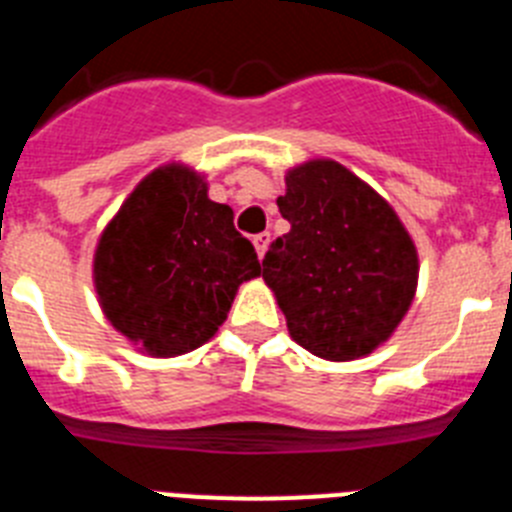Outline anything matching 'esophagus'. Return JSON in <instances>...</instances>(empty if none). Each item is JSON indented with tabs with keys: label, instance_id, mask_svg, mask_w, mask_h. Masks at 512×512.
<instances>
[{
	"label": "esophagus",
	"instance_id": "obj_1",
	"mask_svg": "<svg viewBox=\"0 0 512 512\" xmlns=\"http://www.w3.org/2000/svg\"><path fill=\"white\" fill-rule=\"evenodd\" d=\"M269 243H271V235L269 233L253 235V246H256V253H259V259H264V256H266V251H269Z\"/></svg>",
	"mask_w": 512,
	"mask_h": 512
}]
</instances>
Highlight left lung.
Returning a JSON list of instances; mask_svg holds the SVG:
<instances>
[{
    "mask_svg": "<svg viewBox=\"0 0 512 512\" xmlns=\"http://www.w3.org/2000/svg\"><path fill=\"white\" fill-rule=\"evenodd\" d=\"M277 200L289 233L264 256L292 341L328 361L372 354L418 287V251L390 202L330 158L289 169Z\"/></svg>",
    "mask_w": 512,
    "mask_h": 512,
    "instance_id": "8db88e82",
    "label": "left lung"
}]
</instances>
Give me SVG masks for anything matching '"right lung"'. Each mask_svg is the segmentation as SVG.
Wrapping results in <instances>:
<instances>
[{
  "label": "right lung",
  "mask_w": 512,
  "mask_h": 512,
  "mask_svg": "<svg viewBox=\"0 0 512 512\" xmlns=\"http://www.w3.org/2000/svg\"><path fill=\"white\" fill-rule=\"evenodd\" d=\"M259 274L233 210L212 202L205 176L184 164L151 171L94 251L104 318L151 356L189 354L210 341L238 287Z\"/></svg>",
  "instance_id": "1"
}]
</instances>
